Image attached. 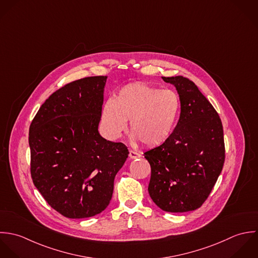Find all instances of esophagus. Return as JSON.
<instances>
[{
  "instance_id": "esophagus-1",
  "label": "esophagus",
  "mask_w": 258,
  "mask_h": 258,
  "mask_svg": "<svg viewBox=\"0 0 258 258\" xmlns=\"http://www.w3.org/2000/svg\"><path fill=\"white\" fill-rule=\"evenodd\" d=\"M130 158L131 159H137V158H140L142 155H140L139 153H136V152H134V151H130Z\"/></svg>"
}]
</instances>
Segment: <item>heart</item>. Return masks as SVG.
I'll return each mask as SVG.
<instances>
[{"instance_id": "heart-1", "label": "heart", "mask_w": 258, "mask_h": 258, "mask_svg": "<svg viewBox=\"0 0 258 258\" xmlns=\"http://www.w3.org/2000/svg\"><path fill=\"white\" fill-rule=\"evenodd\" d=\"M180 109L178 95L171 90L135 83L122 87L102 110V124L110 139L120 136L130 119L135 142L146 147L163 144L171 135Z\"/></svg>"}]
</instances>
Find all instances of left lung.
<instances>
[{
  "label": "left lung",
  "mask_w": 258,
  "mask_h": 258,
  "mask_svg": "<svg viewBox=\"0 0 258 258\" xmlns=\"http://www.w3.org/2000/svg\"><path fill=\"white\" fill-rule=\"evenodd\" d=\"M162 80L175 87L180 115L170 137L145 153L152 168L149 194L164 211H191L203 206L222 170V123L194 82L181 76Z\"/></svg>",
  "instance_id": "1"
}]
</instances>
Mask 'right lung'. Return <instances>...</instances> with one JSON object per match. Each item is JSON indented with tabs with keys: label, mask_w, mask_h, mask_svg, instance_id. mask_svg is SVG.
<instances>
[{
	"label": "right lung",
	"mask_w": 258,
	"mask_h": 258,
	"mask_svg": "<svg viewBox=\"0 0 258 258\" xmlns=\"http://www.w3.org/2000/svg\"><path fill=\"white\" fill-rule=\"evenodd\" d=\"M106 79L89 77L63 86L42 104L30 126L33 182L69 218L106 208L128 155L123 144L106 141L98 130Z\"/></svg>",
	"instance_id": "add662e5"
}]
</instances>
